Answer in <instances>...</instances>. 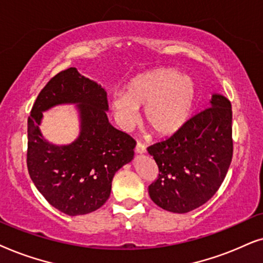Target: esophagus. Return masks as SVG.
<instances>
[{
	"mask_svg": "<svg viewBox=\"0 0 263 263\" xmlns=\"http://www.w3.org/2000/svg\"><path fill=\"white\" fill-rule=\"evenodd\" d=\"M136 153L137 154H144L146 152V148L144 144H142V143H137V145H136Z\"/></svg>",
	"mask_w": 263,
	"mask_h": 263,
	"instance_id": "1",
	"label": "esophagus"
}]
</instances>
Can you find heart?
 Here are the masks:
<instances>
[{"instance_id": "heart-1", "label": "heart", "mask_w": 263, "mask_h": 263, "mask_svg": "<svg viewBox=\"0 0 263 263\" xmlns=\"http://www.w3.org/2000/svg\"><path fill=\"white\" fill-rule=\"evenodd\" d=\"M197 87L194 80L176 68H160L136 77L126 92L110 97V108L122 126L132 125L138 107H144L145 124L159 136L173 135L190 119Z\"/></svg>"}]
</instances>
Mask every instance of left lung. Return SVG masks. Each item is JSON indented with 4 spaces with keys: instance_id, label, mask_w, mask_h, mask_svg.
<instances>
[{
    "instance_id": "8db88e82",
    "label": "left lung",
    "mask_w": 263,
    "mask_h": 263,
    "mask_svg": "<svg viewBox=\"0 0 263 263\" xmlns=\"http://www.w3.org/2000/svg\"><path fill=\"white\" fill-rule=\"evenodd\" d=\"M159 167L149 196L164 211L184 214L208 202L225 179L233 154L232 108L222 95L166 141L148 148Z\"/></svg>"
}]
</instances>
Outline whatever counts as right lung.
<instances>
[{
	"label": "right lung",
	"instance_id": "add662e5",
	"mask_svg": "<svg viewBox=\"0 0 263 263\" xmlns=\"http://www.w3.org/2000/svg\"><path fill=\"white\" fill-rule=\"evenodd\" d=\"M74 103L81 134L68 146L44 140L37 126L43 111ZM107 92L76 67L58 73L37 96L27 120V170L38 191L52 207L76 216L102 207L117 171L134 159L136 142L108 121Z\"/></svg>",
	"mask_w": 263,
	"mask_h": 263
}]
</instances>
